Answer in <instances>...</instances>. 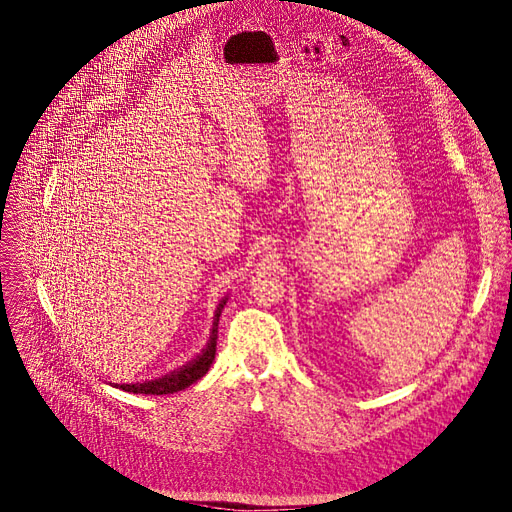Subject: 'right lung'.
I'll return each instance as SVG.
<instances>
[{
  "label": "right lung",
  "mask_w": 512,
  "mask_h": 512,
  "mask_svg": "<svg viewBox=\"0 0 512 512\" xmlns=\"http://www.w3.org/2000/svg\"><path fill=\"white\" fill-rule=\"evenodd\" d=\"M228 298H222L216 315H214V325L210 331V339L208 346L201 350L199 356H195L191 362H187L185 366L173 370L170 374H164L162 379H154V381H146V383H135V385H117L119 389L127 391V393H144V395H168V393H177L187 389L189 385H193L195 381H199L203 374H206L216 358V344H218V321L222 315V309Z\"/></svg>",
  "instance_id": "add662e5"
}]
</instances>
